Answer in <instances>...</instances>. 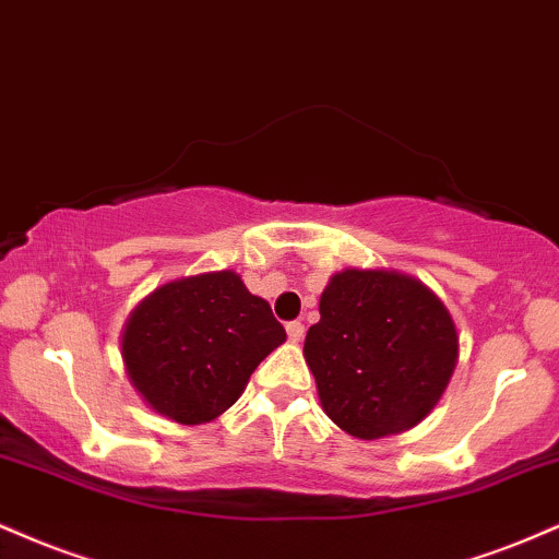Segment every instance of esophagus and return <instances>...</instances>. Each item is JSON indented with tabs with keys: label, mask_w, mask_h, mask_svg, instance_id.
<instances>
[{
	"label": "esophagus",
	"mask_w": 559,
	"mask_h": 559,
	"mask_svg": "<svg viewBox=\"0 0 559 559\" xmlns=\"http://www.w3.org/2000/svg\"><path fill=\"white\" fill-rule=\"evenodd\" d=\"M287 337H290V343H300L304 340V324L300 321H290L287 324Z\"/></svg>",
	"instance_id": "34e87169"
}]
</instances>
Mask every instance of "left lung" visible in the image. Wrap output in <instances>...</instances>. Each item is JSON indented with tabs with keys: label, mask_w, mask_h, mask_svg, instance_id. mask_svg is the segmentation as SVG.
Returning <instances> with one entry per match:
<instances>
[{
	"label": "left lung",
	"mask_w": 559,
	"mask_h": 559,
	"mask_svg": "<svg viewBox=\"0 0 559 559\" xmlns=\"http://www.w3.org/2000/svg\"><path fill=\"white\" fill-rule=\"evenodd\" d=\"M304 356L321 408L358 439L408 431L429 416L457 364L450 311L421 280L345 269L321 293Z\"/></svg>",
	"instance_id": "8db88e82"
}]
</instances>
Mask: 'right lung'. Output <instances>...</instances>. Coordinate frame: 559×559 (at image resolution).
I'll return each mask as SVG.
<instances>
[{
  "mask_svg": "<svg viewBox=\"0 0 559 559\" xmlns=\"http://www.w3.org/2000/svg\"><path fill=\"white\" fill-rule=\"evenodd\" d=\"M285 337L266 300L225 269L143 298L122 330V360L151 411L195 426L225 413Z\"/></svg>",
  "mask_w": 559,
  "mask_h": 559,
  "instance_id": "right-lung-1",
  "label": "right lung"
}]
</instances>
